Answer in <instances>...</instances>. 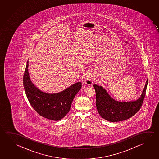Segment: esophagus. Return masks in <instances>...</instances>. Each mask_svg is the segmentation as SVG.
Instances as JSON below:
<instances>
[{
    "mask_svg": "<svg viewBox=\"0 0 159 159\" xmlns=\"http://www.w3.org/2000/svg\"><path fill=\"white\" fill-rule=\"evenodd\" d=\"M94 77L92 75H87L85 78V83L87 85H92L94 83Z\"/></svg>",
    "mask_w": 159,
    "mask_h": 159,
    "instance_id": "1",
    "label": "esophagus"
}]
</instances>
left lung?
<instances>
[{"label": "left lung", "mask_w": 159, "mask_h": 159, "mask_svg": "<svg viewBox=\"0 0 159 159\" xmlns=\"http://www.w3.org/2000/svg\"><path fill=\"white\" fill-rule=\"evenodd\" d=\"M148 79L141 96L135 101L120 102L112 99L102 86L94 84L98 111L103 119L110 122H118L132 117L140 110L146 94Z\"/></svg>", "instance_id": "1"}]
</instances>
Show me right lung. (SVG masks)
Returning a JSON list of instances; mask_svg holds the SVG:
<instances>
[{"mask_svg": "<svg viewBox=\"0 0 159 159\" xmlns=\"http://www.w3.org/2000/svg\"><path fill=\"white\" fill-rule=\"evenodd\" d=\"M28 60L24 73L23 85L31 107L40 116L49 120L63 119L70 110L73 99L80 90V82L74 84L63 91L49 94L43 92L31 82L28 72Z\"/></svg>", "mask_w": 159, "mask_h": 159, "instance_id": "1", "label": "right lung"}]
</instances>
